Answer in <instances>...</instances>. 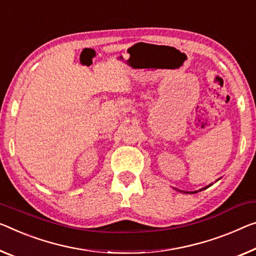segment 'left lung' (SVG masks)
Wrapping results in <instances>:
<instances>
[{
	"label": "left lung",
	"mask_w": 256,
	"mask_h": 256,
	"mask_svg": "<svg viewBox=\"0 0 256 256\" xmlns=\"http://www.w3.org/2000/svg\"><path fill=\"white\" fill-rule=\"evenodd\" d=\"M213 186V183H212V184H210V186H205V188H199V190H196V191H190V192H188V191H182V190H178V188H175V190L176 191H180V192H183V194H196V192H200V191H202V190H206V188H210V186Z\"/></svg>",
	"instance_id": "8db88e82"
}]
</instances>
